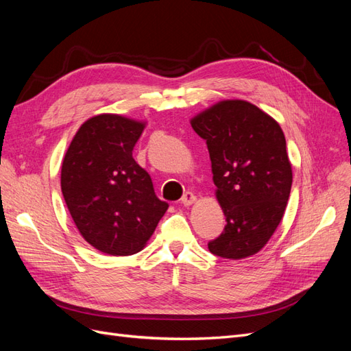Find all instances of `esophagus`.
Here are the masks:
<instances>
[{
    "label": "esophagus",
    "instance_id": "1",
    "mask_svg": "<svg viewBox=\"0 0 351 351\" xmlns=\"http://www.w3.org/2000/svg\"><path fill=\"white\" fill-rule=\"evenodd\" d=\"M182 202H183L186 206H190V205H193L195 202H196V196L192 192H186L183 195V197H182Z\"/></svg>",
    "mask_w": 351,
    "mask_h": 351
}]
</instances>
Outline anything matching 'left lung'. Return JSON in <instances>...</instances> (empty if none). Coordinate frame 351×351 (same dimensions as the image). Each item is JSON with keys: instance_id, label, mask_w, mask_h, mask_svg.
Listing matches in <instances>:
<instances>
[{"instance_id": "8db88e82", "label": "left lung", "mask_w": 351, "mask_h": 351, "mask_svg": "<svg viewBox=\"0 0 351 351\" xmlns=\"http://www.w3.org/2000/svg\"><path fill=\"white\" fill-rule=\"evenodd\" d=\"M206 141L215 196L226 215L210 253L244 259L261 252L280 226L293 169L278 121L243 99H224L190 119Z\"/></svg>"}]
</instances>
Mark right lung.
Returning a JSON list of instances; mask_svg holds the SVG:
<instances>
[{
	"mask_svg": "<svg viewBox=\"0 0 351 351\" xmlns=\"http://www.w3.org/2000/svg\"><path fill=\"white\" fill-rule=\"evenodd\" d=\"M145 127L121 114L93 115L62 159L61 192L74 224L90 246L112 256L141 252L168 209L133 158Z\"/></svg>",
	"mask_w": 351,
	"mask_h": 351,
	"instance_id": "1",
	"label": "right lung"
}]
</instances>
